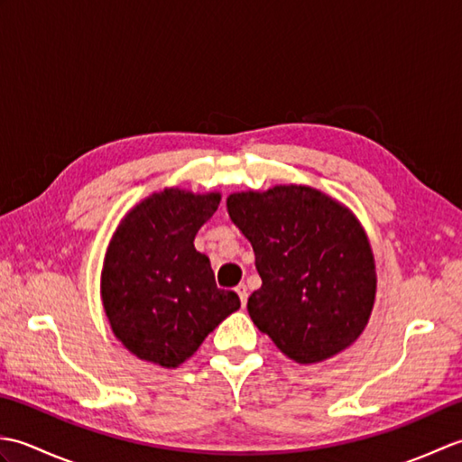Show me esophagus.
I'll return each mask as SVG.
<instances>
[{
  "mask_svg": "<svg viewBox=\"0 0 462 462\" xmlns=\"http://www.w3.org/2000/svg\"><path fill=\"white\" fill-rule=\"evenodd\" d=\"M236 291H238V296H240L242 306H246V301H248V288H246V283H238Z\"/></svg>",
  "mask_w": 462,
  "mask_h": 462,
  "instance_id": "esophagus-1",
  "label": "esophagus"
}]
</instances>
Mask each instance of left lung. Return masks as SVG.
I'll use <instances>...</instances> for the list:
<instances>
[{
    "label": "left lung",
    "instance_id": "left-lung-1",
    "mask_svg": "<svg viewBox=\"0 0 462 462\" xmlns=\"http://www.w3.org/2000/svg\"><path fill=\"white\" fill-rule=\"evenodd\" d=\"M226 206L256 254L262 288L248 298L256 328L303 365L349 347L377 291L371 244L353 212L301 184L234 192Z\"/></svg>",
    "mask_w": 462,
    "mask_h": 462
}]
</instances>
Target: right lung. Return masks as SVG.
Masks as SVG:
<instances>
[{"instance_id": "1", "label": "right lung", "mask_w": 462, "mask_h": 462, "mask_svg": "<svg viewBox=\"0 0 462 462\" xmlns=\"http://www.w3.org/2000/svg\"><path fill=\"white\" fill-rule=\"evenodd\" d=\"M220 192L164 189L121 220L105 254L101 298L115 337L139 359L174 369L240 308L214 282L194 236L212 218Z\"/></svg>"}]
</instances>
